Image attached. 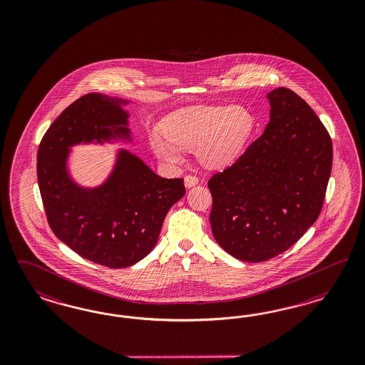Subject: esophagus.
<instances>
[{"label":"esophagus","instance_id":"obj_1","mask_svg":"<svg viewBox=\"0 0 365 365\" xmlns=\"http://www.w3.org/2000/svg\"><path fill=\"white\" fill-rule=\"evenodd\" d=\"M198 183L199 178L197 175H187V177L185 178V186L186 187H192V186H195Z\"/></svg>","mask_w":365,"mask_h":365}]
</instances>
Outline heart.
Listing matches in <instances>:
<instances>
[{"mask_svg":"<svg viewBox=\"0 0 365 365\" xmlns=\"http://www.w3.org/2000/svg\"><path fill=\"white\" fill-rule=\"evenodd\" d=\"M255 130V115L243 107L194 106L173 113L163 127L166 140L154 138L151 144L170 163L180 160V150H197L206 166L223 167L240 158Z\"/></svg>","mask_w":365,"mask_h":365,"instance_id":"1","label":"heart"}]
</instances>
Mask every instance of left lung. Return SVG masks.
Returning <instances> with one entry per match:
<instances>
[{"label": "left lung", "instance_id": "8db88e82", "mask_svg": "<svg viewBox=\"0 0 365 365\" xmlns=\"http://www.w3.org/2000/svg\"><path fill=\"white\" fill-rule=\"evenodd\" d=\"M270 120L232 166L209 180L212 235L246 262L287 252L320 215L331 177L329 133L289 88L267 93Z\"/></svg>", "mask_w": 365, "mask_h": 365}]
</instances>
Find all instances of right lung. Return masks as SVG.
Returning <instances> with one entry per match:
<instances>
[{
	"mask_svg": "<svg viewBox=\"0 0 365 365\" xmlns=\"http://www.w3.org/2000/svg\"><path fill=\"white\" fill-rule=\"evenodd\" d=\"M128 100L87 93L60 113L37 153V179L46 220L56 237L83 258L127 267L154 249L168 210L186 192L182 178L156 175L142 159L120 150L108 179L95 188L75 183L66 170L69 147L131 140Z\"/></svg>",
	"mask_w": 365,
	"mask_h": 365,
	"instance_id": "1",
	"label": "right lung"
}]
</instances>
